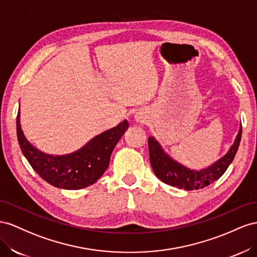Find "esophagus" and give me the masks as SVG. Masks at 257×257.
<instances>
[{
    "mask_svg": "<svg viewBox=\"0 0 257 257\" xmlns=\"http://www.w3.org/2000/svg\"><path fill=\"white\" fill-rule=\"evenodd\" d=\"M143 119H144V117H143V115H142L141 113H140V114L138 113V114L136 115V120H137L138 122H143V121H144Z\"/></svg>",
    "mask_w": 257,
    "mask_h": 257,
    "instance_id": "esophagus-1",
    "label": "esophagus"
}]
</instances>
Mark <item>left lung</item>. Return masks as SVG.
<instances>
[{
  "label": "left lung",
  "mask_w": 257,
  "mask_h": 257,
  "mask_svg": "<svg viewBox=\"0 0 257 257\" xmlns=\"http://www.w3.org/2000/svg\"><path fill=\"white\" fill-rule=\"evenodd\" d=\"M241 135H242V127L240 124L238 135L228 152L211 166L200 170L190 169L174 160L165 152L163 146L155 138L150 137L149 151L152 168L156 177L170 186L185 190L203 188L221 178L229 167L238 151Z\"/></svg>",
  "instance_id": "1"
}]
</instances>
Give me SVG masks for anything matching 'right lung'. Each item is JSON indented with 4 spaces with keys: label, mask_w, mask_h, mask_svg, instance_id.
Returning a JSON list of instances; mask_svg holds the SVG:
<instances>
[{
    "label": "right lung",
    "mask_w": 257,
    "mask_h": 257,
    "mask_svg": "<svg viewBox=\"0 0 257 257\" xmlns=\"http://www.w3.org/2000/svg\"><path fill=\"white\" fill-rule=\"evenodd\" d=\"M123 120L87 142L79 150L65 155H49L27 140L17 115V137L21 152L40 177L58 188L80 189L94 184L105 172L111 154L128 129Z\"/></svg>",
    "instance_id": "right-lung-1"
}]
</instances>
